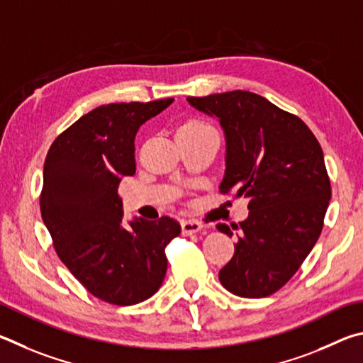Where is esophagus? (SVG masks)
<instances>
[{
	"instance_id": "34e87169",
	"label": "esophagus",
	"mask_w": 363,
	"mask_h": 363,
	"mask_svg": "<svg viewBox=\"0 0 363 363\" xmlns=\"http://www.w3.org/2000/svg\"><path fill=\"white\" fill-rule=\"evenodd\" d=\"M202 230V225L198 220H182V233L183 236H191V234Z\"/></svg>"
}]
</instances>
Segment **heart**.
<instances>
[{
	"mask_svg": "<svg viewBox=\"0 0 363 363\" xmlns=\"http://www.w3.org/2000/svg\"><path fill=\"white\" fill-rule=\"evenodd\" d=\"M201 125H207V124L202 123V121H199V119H191V121H186V123L182 127H201Z\"/></svg>",
	"mask_w": 363,
	"mask_h": 363,
	"instance_id": "obj_1",
	"label": "heart"
}]
</instances>
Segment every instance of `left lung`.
<instances>
[{"label": "left lung", "instance_id": "8db88e82", "mask_svg": "<svg viewBox=\"0 0 363 363\" xmlns=\"http://www.w3.org/2000/svg\"><path fill=\"white\" fill-rule=\"evenodd\" d=\"M217 116L226 137L220 193L249 198V217L217 225L233 236L234 255L220 269L221 285L244 298L282 289L319 239L332 198L320 143L303 121L253 92L231 91L186 99Z\"/></svg>", "mask_w": 363, "mask_h": 363}]
</instances>
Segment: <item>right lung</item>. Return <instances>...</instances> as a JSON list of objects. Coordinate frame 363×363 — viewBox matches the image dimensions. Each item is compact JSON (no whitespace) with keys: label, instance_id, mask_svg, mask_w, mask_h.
I'll return each instance as SVG.
<instances>
[{"label":"right lung","instance_id":"right-lung-1","mask_svg":"<svg viewBox=\"0 0 363 363\" xmlns=\"http://www.w3.org/2000/svg\"><path fill=\"white\" fill-rule=\"evenodd\" d=\"M174 99L101 105L54 140L44 161L41 217L62 263L89 294L118 306L148 300L167 271L177 220L124 225L118 186L135 174L140 125Z\"/></svg>","mask_w":363,"mask_h":363}]
</instances>
